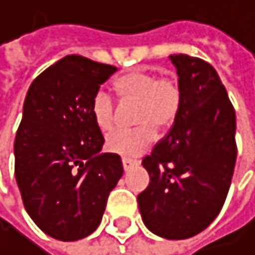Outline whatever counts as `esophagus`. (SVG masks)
Returning a JSON list of instances; mask_svg holds the SVG:
<instances>
[{
    "mask_svg": "<svg viewBox=\"0 0 255 255\" xmlns=\"http://www.w3.org/2000/svg\"><path fill=\"white\" fill-rule=\"evenodd\" d=\"M134 165H137V160H134V159H128V157L122 159V166H124L125 171H128L131 166H134Z\"/></svg>",
    "mask_w": 255,
    "mask_h": 255,
    "instance_id": "esophagus-1",
    "label": "esophagus"
}]
</instances>
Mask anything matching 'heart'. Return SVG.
Instances as JSON below:
<instances>
[{
    "mask_svg": "<svg viewBox=\"0 0 255 255\" xmlns=\"http://www.w3.org/2000/svg\"><path fill=\"white\" fill-rule=\"evenodd\" d=\"M115 92L122 105H136L133 112L134 130H118L107 136L105 148L113 154L134 157L153 142L154 131L165 133L174 125L182 109V89L176 78L157 76L148 70H133L119 76ZM95 125L109 131L116 122V107L109 95L98 92L90 104Z\"/></svg>",
    "mask_w": 255,
    "mask_h": 255,
    "instance_id": "obj_1",
    "label": "heart"
}]
</instances>
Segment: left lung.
I'll list each match as a JSON object with an SVG mask.
<instances>
[{"instance_id": "8db88e82", "label": "left lung", "mask_w": 255, "mask_h": 255, "mask_svg": "<svg viewBox=\"0 0 255 255\" xmlns=\"http://www.w3.org/2000/svg\"><path fill=\"white\" fill-rule=\"evenodd\" d=\"M182 109L170 133L142 160L150 183L139 196L145 227L170 240L188 239L219 216L237 157L236 112L211 64L171 55Z\"/></svg>"}]
</instances>
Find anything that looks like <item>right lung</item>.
<instances>
[{"mask_svg":"<svg viewBox=\"0 0 255 255\" xmlns=\"http://www.w3.org/2000/svg\"><path fill=\"white\" fill-rule=\"evenodd\" d=\"M116 70L68 55L27 92L15 137V177L25 211L56 240L90 236L124 173L118 154L101 153L104 136L90 113L101 84Z\"/></svg>","mask_w":255,"mask_h":255,"instance_id":"right-lung-1","label":"right lung"}]
</instances>
